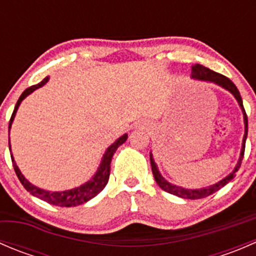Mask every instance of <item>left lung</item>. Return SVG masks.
I'll return each instance as SVG.
<instances>
[{
	"mask_svg": "<svg viewBox=\"0 0 256 256\" xmlns=\"http://www.w3.org/2000/svg\"><path fill=\"white\" fill-rule=\"evenodd\" d=\"M190 78L196 79V80H202V82H213V84L219 85L220 88L226 89V92H230V94L236 98V102H238L240 109H242V118H244V138H242V150H240V156H239L238 162H236L234 170L228 174V176L222 178L219 182L214 183V184H212V186H207V187H202V188H196V190H190V188H183V187H180V186L172 184V183H170L168 180H164V178L162 177V174H160L158 167H157L156 162H154V156H152V152H150V161H151L152 174H154V180H156L157 184H158L162 190H166V192H168V193H171V194L177 196V197L184 198V200H200V198L208 197V196L216 193V190H220L222 187H224L226 183L230 182V180L236 177V171L240 168V164H242V156H244L245 141H246V138H248V116H246V114H245L244 106H242V96H240L238 88L236 86V84H234L230 79L226 78V76H222V74L216 73V72L210 70L209 68H206V66H200V64H196V66H192V74H190Z\"/></svg>",
	"mask_w": 256,
	"mask_h": 256,
	"instance_id": "1",
	"label": "left lung"
}]
</instances>
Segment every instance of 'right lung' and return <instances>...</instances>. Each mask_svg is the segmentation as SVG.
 Here are the masks:
<instances>
[{"mask_svg":"<svg viewBox=\"0 0 256 256\" xmlns=\"http://www.w3.org/2000/svg\"><path fill=\"white\" fill-rule=\"evenodd\" d=\"M48 80H49V76L43 79L40 84L32 85V86H30L28 89H26L24 92H22V95H20V99H18L16 106H14V114H12L11 116V120H10L8 131L11 130L12 122H14V116H16V112L18 108H20V102H22V100H24L28 95L32 94V92H34V90H37L38 88L43 86ZM126 140H128V134H124L121 138H118L115 142L108 147L105 154H102V162H100L96 172H95L94 176L90 178L88 182H85L84 184L79 186V187L72 188V190H60V192L46 190H42V188L37 187V186L32 184L30 180H26V177L23 176L22 172L20 171L17 164L14 162V154H11V158H12V164H14V172H16L18 180H20L23 187H24L30 194L40 198V200H44V202L49 203V204L58 206V207H76V206H80L82 204V203H86L88 200L94 198L95 196L99 194V193L104 190L105 186L108 184V180H109L110 164H112V158L114 154H115V151L118 150V147L121 146V144L125 142ZM8 144H10V151H11V142H10V141H8Z\"/></svg>","mask_w":256,"mask_h":256,"instance_id":"right-lung-1","label":"right lung"}]
</instances>
